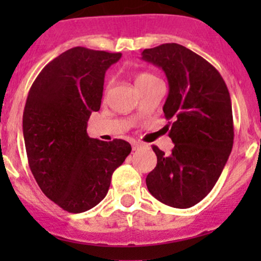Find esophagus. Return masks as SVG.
<instances>
[{
	"mask_svg": "<svg viewBox=\"0 0 261 261\" xmlns=\"http://www.w3.org/2000/svg\"><path fill=\"white\" fill-rule=\"evenodd\" d=\"M131 145H133V150H138L139 147L143 146V144L139 143V141H133V143H131Z\"/></svg>",
	"mask_w": 261,
	"mask_h": 261,
	"instance_id": "1",
	"label": "esophagus"
}]
</instances>
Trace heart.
Wrapping results in <instances>:
<instances>
[{
    "mask_svg": "<svg viewBox=\"0 0 261 261\" xmlns=\"http://www.w3.org/2000/svg\"><path fill=\"white\" fill-rule=\"evenodd\" d=\"M154 81H158L156 77H154V75L150 74V73H140V74L136 75L135 78L136 87L144 86V84H147L150 83V82H154ZM109 87H110V83L107 84V88H109Z\"/></svg>",
    "mask_w": 261,
    "mask_h": 261,
    "instance_id": "1",
    "label": "heart"
}]
</instances>
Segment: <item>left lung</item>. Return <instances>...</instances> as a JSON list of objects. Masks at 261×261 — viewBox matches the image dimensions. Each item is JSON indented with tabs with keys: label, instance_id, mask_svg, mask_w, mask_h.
I'll return each mask as SVG.
<instances>
[{
	"label": "left lung",
	"instance_id": "left-lung-1",
	"mask_svg": "<svg viewBox=\"0 0 261 261\" xmlns=\"http://www.w3.org/2000/svg\"><path fill=\"white\" fill-rule=\"evenodd\" d=\"M141 59L167 75L163 111L173 120L169 138L174 143L169 155L152 146L158 163L146 177L147 189L162 203L189 208L212 191L232 150L230 93L212 64L179 44L145 49Z\"/></svg>",
	"mask_w": 261,
	"mask_h": 261
}]
</instances>
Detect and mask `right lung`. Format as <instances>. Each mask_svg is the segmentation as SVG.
<instances>
[{
  "label": "right lung",
  "instance_id": "add662e5",
  "mask_svg": "<svg viewBox=\"0 0 261 261\" xmlns=\"http://www.w3.org/2000/svg\"><path fill=\"white\" fill-rule=\"evenodd\" d=\"M121 53L75 46L46 64L29 91L22 131L31 173L43 193L70 213L93 208L131 145L89 138L87 122L101 107L106 70Z\"/></svg>",
  "mask_w": 261,
  "mask_h": 261
}]
</instances>
